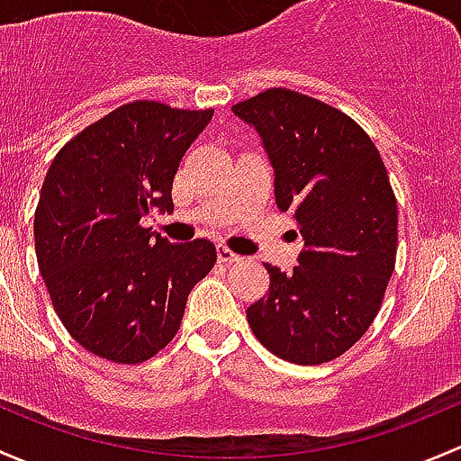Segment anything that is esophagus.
Instances as JSON below:
<instances>
[{
	"label": "esophagus",
	"instance_id": "1",
	"mask_svg": "<svg viewBox=\"0 0 461 461\" xmlns=\"http://www.w3.org/2000/svg\"><path fill=\"white\" fill-rule=\"evenodd\" d=\"M217 259H220V262H224V264H237V262H241V255H237V253H232V250L229 249V246H217Z\"/></svg>",
	"mask_w": 461,
	"mask_h": 461
}]
</instances>
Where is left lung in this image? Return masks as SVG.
I'll list each match as a JSON object with an SVG mask.
<instances>
[{
  "label": "left lung",
  "instance_id": "obj_1",
  "mask_svg": "<svg viewBox=\"0 0 461 461\" xmlns=\"http://www.w3.org/2000/svg\"><path fill=\"white\" fill-rule=\"evenodd\" d=\"M232 113L262 137L275 203L303 237L291 275L264 264L268 295L249 306V326L279 359L330 362L366 333L395 270L397 202L386 166L362 126L295 90H264Z\"/></svg>",
  "mask_w": 461,
  "mask_h": 461
}]
</instances>
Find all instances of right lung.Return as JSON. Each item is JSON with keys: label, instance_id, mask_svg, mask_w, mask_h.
Returning <instances> with one entry per match:
<instances>
[{"label": "right lung", "instance_id": "right-lung-1", "mask_svg": "<svg viewBox=\"0 0 461 461\" xmlns=\"http://www.w3.org/2000/svg\"><path fill=\"white\" fill-rule=\"evenodd\" d=\"M212 111L132 102L55 155L35 211V253L55 312L77 344L115 364L158 355L188 293L217 262L212 241L170 244L141 220L173 212V179Z\"/></svg>", "mask_w": 461, "mask_h": 461}]
</instances>
